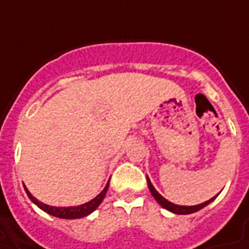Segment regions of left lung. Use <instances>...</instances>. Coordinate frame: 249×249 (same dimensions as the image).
<instances>
[{
  "label": "left lung",
  "instance_id": "left-lung-1",
  "mask_svg": "<svg viewBox=\"0 0 249 249\" xmlns=\"http://www.w3.org/2000/svg\"><path fill=\"white\" fill-rule=\"evenodd\" d=\"M147 185H148V189L151 191L152 196L155 197V200L159 203L163 208L168 209L170 212L176 213V214H190V213H194V212H197V211H200L201 208H204L205 205H208L211 201H213L216 199V196H213L212 199H209V200L204 201V203H201V204H197V205H177V204H173V203H170L160 195L158 191L155 190V187L152 186L151 181H150V178L147 177Z\"/></svg>",
  "mask_w": 249,
  "mask_h": 249
}]
</instances>
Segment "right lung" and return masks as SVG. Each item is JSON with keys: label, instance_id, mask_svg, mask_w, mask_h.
I'll return each instance as SVG.
<instances>
[{"label": "right lung", "instance_id": "1", "mask_svg": "<svg viewBox=\"0 0 249 249\" xmlns=\"http://www.w3.org/2000/svg\"><path fill=\"white\" fill-rule=\"evenodd\" d=\"M108 185L109 181L107 182V185L103 190H102L101 193L98 194L97 196L91 199L90 201L85 203V204L77 205V207H52V205L44 204V203H41L40 200H37L36 197L33 196L32 194L29 193L28 189L24 186V190L28 197L31 200L35 203V204L40 209H42L44 212L49 213V214H52L54 217H59V218H66V220H75V218H81V217H85L88 214H90L91 212H94L95 209L99 207L103 199L106 196V193H107V190H108Z\"/></svg>", "mask_w": 249, "mask_h": 249}]
</instances>
